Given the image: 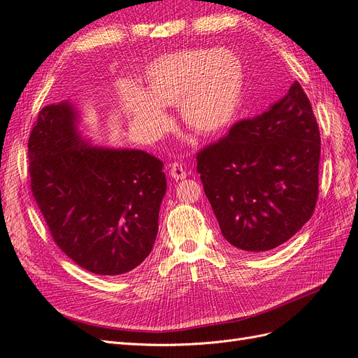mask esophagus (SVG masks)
I'll return each mask as SVG.
<instances>
[{"instance_id": "obj_1", "label": "esophagus", "mask_w": 358, "mask_h": 358, "mask_svg": "<svg viewBox=\"0 0 358 358\" xmlns=\"http://www.w3.org/2000/svg\"><path fill=\"white\" fill-rule=\"evenodd\" d=\"M169 176L173 178V180H185L187 177V172L186 169L181 166V163H172L171 168H169Z\"/></svg>"}]
</instances>
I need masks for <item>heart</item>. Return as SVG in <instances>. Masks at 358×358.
Masks as SVG:
<instances>
[{"mask_svg": "<svg viewBox=\"0 0 358 358\" xmlns=\"http://www.w3.org/2000/svg\"><path fill=\"white\" fill-rule=\"evenodd\" d=\"M244 67L227 48H189L159 57L145 69L142 91L122 93L126 115L142 136L159 138L171 126L166 106H178L186 129L216 136L236 121L243 101Z\"/></svg>", "mask_w": 358, "mask_h": 358, "instance_id": "b5f03b06", "label": "heart"}]
</instances>
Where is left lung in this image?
Returning <instances> with one entry per match:
<instances>
[{"instance_id": "1", "label": "left lung", "mask_w": 358, "mask_h": 358, "mask_svg": "<svg viewBox=\"0 0 358 358\" xmlns=\"http://www.w3.org/2000/svg\"><path fill=\"white\" fill-rule=\"evenodd\" d=\"M320 155L318 122L297 80L267 112L199 151L196 171L223 237L248 252L294 237L318 199Z\"/></svg>"}]
</instances>
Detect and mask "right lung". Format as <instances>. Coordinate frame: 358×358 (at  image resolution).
<instances>
[{"label": "right lung", "mask_w": 358, "mask_h": 358, "mask_svg": "<svg viewBox=\"0 0 358 358\" xmlns=\"http://www.w3.org/2000/svg\"><path fill=\"white\" fill-rule=\"evenodd\" d=\"M79 122L69 100L38 112L28 141L33 196L71 261L94 274H124L156 241L163 163L142 150L91 145Z\"/></svg>", "instance_id": "add662e5"}]
</instances>
